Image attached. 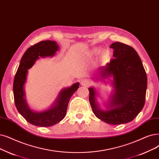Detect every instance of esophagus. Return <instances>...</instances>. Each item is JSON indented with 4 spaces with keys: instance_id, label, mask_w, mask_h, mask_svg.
I'll use <instances>...</instances> for the list:
<instances>
[{
    "instance_id": "esophagus-1",
    "label": "esophagus",
    "mask_w": 159,
    "mask_h": 159,
    "mask_svg": "<svg viewBox=\"0 0 159 159\" xmlns=\"http://www.w3.org/2000/svg\"><path fill=\"white\" fill-rule=\"evenodd\" d=\"M80 84H81L82 86L88 87V86L91 85V82H90V80H89L88 79H83V80H81Z\"/></svg>"
}]
</instances>
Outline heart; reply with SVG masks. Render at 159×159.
Here are the masks:
<instances>
[{"label": "heart", "instance_id": "obj_1", "mask_svg": "<svg viewBox=\"0 0 159 159\" xmlns=\"http://www.w3.org/2000/svg\"><path fill=\"white\" fill-rule=\"evenodd\" d=\"M99 52H100V49H99V48H94V49L92 51V53L93 54H98ZM101 54L103 55V54H104V52H102Z\"/></svg>", "mask_w": 159, "mask_h": 159}]
</instances>
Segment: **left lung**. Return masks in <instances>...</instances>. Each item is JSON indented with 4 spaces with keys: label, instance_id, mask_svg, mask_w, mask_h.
I'll list each match as a JSON object with an SVG mask.
<instances>
[{
    "label": "left lung",
    "instance_id": "left-lung-1",
    "mask_svg": "<svg viewBox=\"0 0 159 159\" xmlns=\"http://www.w3.org/2000/svg\"><path fill=\"white\" fill-rule=\"evenodd\" d=\"M114 49L113 58L99 69L97 80H110L113 93L102 110L97 101L94 87L89 88V101L97 118L112 125L133 120L142 110L146 99L148 79L146 71L137 52L132 47L120 42L110 46Z\"/></svg>",
    "mask_w": 159,
    "mask_h": 159
}]
</instances>
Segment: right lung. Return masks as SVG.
<instances>
[{
    "mask_svg": "<svg viewBox=\"0 0 159 159\" xmlns=\"http://www.w3.org/2000/svg\"><path fill=\"white\" fill-rule=\"evenodd\" d=\"M59 50V45L54 41H42L29 47L20 61L13 81V91L15 105L19 114L29 123L39 127H50L62 120L66 114L68 102L77 90L79 82L60 91L53 104L41 112L33 111L26 100L25 84L28 70L40 58L52 57Z\"/></svg>",
    "mask_w": 159,
    "mask_h": 159,
    "instance_id": "add662e5",
    "label": "right lung"
}]
</instances>
